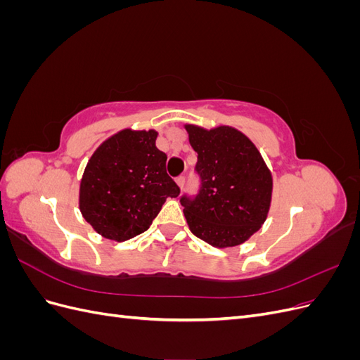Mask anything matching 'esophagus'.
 <instances>
[{"label": "esophagus", "mask_w": 360, "mask_h": 360, "mask_svg": "<svg viewBox=\"0 0 360 360\" xmlns=\"http://www.w3.org/2000/svg\"><path fill=\"white\" fill-rule=\"evenodd\" d=\"M184 181H186V180H184V177H183V176L177 177V180H176V183H177V186L180 188V191L184 188Z\"/></svg>", "instance_id": "esophagus-1"}]
</instances>
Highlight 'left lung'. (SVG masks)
<instances>
[{
	"instance_id": "obj_1",
	"label": "left lung",
	"mask_w": 360,
	"mask_h": 360,
	"mask_svg": "<svg viewBox=\"0 0 360 360\" xmlns=\"http://www.w3.org/2000/svg\"><path fill=\"white\" fill-rule=\"evenodd\" d=\"M198 153L201 189L195 200L183 197L189 230L213 248L249 240L267 219L274 177L257 146L233 126L205 129L184 124Z\"/></svg>"
}]
</instances>
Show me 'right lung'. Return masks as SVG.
Returning a JSON list of instances; mask_svg holds the SVG:
<instances>
[{
    "mask_svg": "<svg viewBox=\"0 0 360 360\" xmlns=\"http://www.w3.org/2000/svg\"><path fill=\"white\" fill-rule=\"evenodd\" d=\"M156 138L155 129H122L86 162L78 204L97 234L112 242L134 238L148 230L168 197H179Z\"/></svg>",
    "mask_w": 360,
    "mask_h": 360,
    "instance_id": "obj_1",
    "label": "right lung"
}]
</instances>
